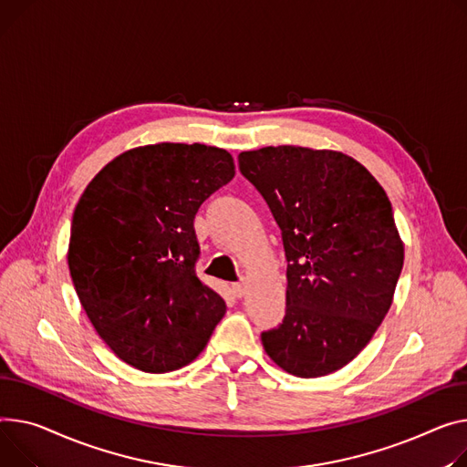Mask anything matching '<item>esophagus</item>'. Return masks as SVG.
I'll return each instance as SVG.
<instances>
[{
    "label": "esophagus",
    "instance_id": "obj_1",
    "mask_svg": "<svg viewBox=\"0 0 467 467\" xmlns=\"http://www.w3.org/2000/svg\"><path fill=\"white\" fill-rule=\"evenodd\" d=\"M245 284H242V282H238V284H233V295L236 296V298H242L244 295H245Z\"/></svg>",
    "mask_w": 467,
    "mask_h": 467
}]
</instances>
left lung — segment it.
<instances>
[{"mask_svg": "<svg viewBox=\"0 0 467 467\" xmlns=\"http://www.w3.org/2000/svg\"><path fill=\"white\" fill-rule=\"evenodd\" d=\"M266 201L287 259L285 316L261 332L268 357L298 378L344 368L385 319L403 244L379 182L349 155L266 146L238 155Z\"/></svg>", "mask_w": 467, "mask_h": 467, "instance_id": "left-lung-1", "label": "left lung"}]
</instances>
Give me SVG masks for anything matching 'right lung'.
I'll use <instances>...</instances> for the list:
<instances>
[{
  "instance_id": "obj_1",
  "label": "right lung",
  "mask_w": 467,
  "mask_h": 467,
  "mask_svg": "<svg viewBox=\"0 0 467 467\" xmlns=\"http://www.w3.org/2000/svg\"><path fill=\"white\" fill-rule=\"evenodd\" d=\"M234 178L231 153L161 142L112 160L82 193L71 222L69 270L93 328L148 374L190 364L225 316L195 265V215Z\"/></svg>"
}]
</instances>
